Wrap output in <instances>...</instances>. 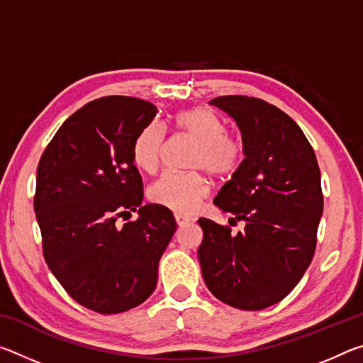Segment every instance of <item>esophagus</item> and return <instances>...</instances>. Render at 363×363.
Instances as JSON below:
<instances>
[{
  "mask_svg": "<svg viewBox=\"0 0 363 363\" xmlns=\"http://www.w3.org/2000/svg\"><path fill=\"white\" fill-rule=\"evenodd\" d=\"M174 218H176V223H177V225H179V227L186 225V224L190 223V220H192L189 216H184V214H176Z\"/></svg>",
  "mask_w": 363,
  "mask_h": 363,
  "instance_id": "obj_1",
  "label": "esophagus"
}]
</instances>
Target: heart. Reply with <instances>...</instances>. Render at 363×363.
<instances>
[{"label":"heart","mask_w":363,"mask_h":363,"mask_svg":"<svg viewBox=\"0 0 363 363\" xmlns=\"http://www.w3.org/2000/svg\"><path fill=\"white\" fill-rule=\"evenodd\" d=\"M174 128L181 136L195 144L190 168L205 169L218 179L237 173L245 160V144L240 136L227 133L224 123L206 108L194 107L174 116ZM164 149V130L158 123H149L133 143V160L145 173H155ZM210 184L200 171L164 173L152 184L149 199L171 211L189 214L205 199Z\"/></svg>","instance_id":"obj_1"}]
</instances>
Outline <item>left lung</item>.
I'll list each match as a JSON object with an SVG mask.
<instances>
[{
  "instance_id": "obj_1",
  "label": "left lung",
  "mask_w": 363,
  "mask_h": 363,
  "mask_svg": "<svg viewBox=\"0 0 363 363\" xmlns=\"http://www.w3.org/2000/svg\"><path fill=\"white\" fill-rule=\"evenodd\" d=\"M210 104L237 121L245 144L243 164L214 205L245 227L232 235L229 225L199 219L201 274L219 301L261 311L284 299L314 257L323 211L320 169L304 133L279 107L248 96Z\"/></svg>"
}]
</instances>
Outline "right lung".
<instances>
[{
  "mask_svg": "<svg viewBox=\"0 0 363 363\" xmlns=\"http://www.w3.org/2000/svg\"><path fill=\"white\" fill-rule=\"evenodd\" d=\"M157 113L138 97L91 101L64 121L36 169L33 206L45 261L78 304L99 314L130 311L150 296L176 232L168 208L140 205L143 177L131 152ZM136 209L140 218L120 226Z\"/></svg>",
  "mask_w": 363,
  "mask_h": 363,
  "instance_id": "1",
  "label": "right lung"
}]
</instances>
